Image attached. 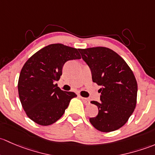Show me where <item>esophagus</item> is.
<instances>
[{
	"label": "esophagus",
	"instance_id": "obj_1",
	"mask_svg": "<svg viewBox=\"0 0 155 155\" xmlns=\"http://www.w3.org/2000/svg\"><path fill=\"white\" fill-rule=\"evenodd\" d=\"M81 98L82 99V101H84V103L86 105H88V104H90V101H89V100L87 99V98H84V97H81Z\"/></svg>",
	"mask_w": 155,
	"mask_h": 155
}]
</instances>
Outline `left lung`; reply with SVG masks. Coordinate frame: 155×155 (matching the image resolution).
<instances>
[{
    "instance_id": "1",
    "label": "left lung",
    "mask_w": 155,
    "mask_h": 155,
    "mask_svg": "<svg viewBox=\"0 0 155 155\" xmlns=\"http://www.w3.org/2000/svg\"><path fill=\"white\" fill-rule=\"evenodd\" d=\"M98 86L101 101H92L98 113L89 122L101 132L118 130L128 120L136 107L137 83L133 71L120 56L105 47L78 49Z\"/></svg>"
}]
</instances>
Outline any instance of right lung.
<instances>
[{
    "label": "right lung",
    "mask_w": 155,
    "mask_h": 155,
    "mask_svg": "<svg viewBox=\"0 0 155 155\" xmlns=\"http://www.w3.org/2000/svg\"><path fill=\"white\" fill-rule=\"evenodd\" d=\"M78 49L51 44L38 51L25 63L18 78V95L22 107L31 120L50 125L64 114L74 92L61 90L55 81L62 75L68 60L81 57Z\"/></svg>",
    "instance_id": "add662e5"
}]
</instances>
